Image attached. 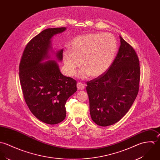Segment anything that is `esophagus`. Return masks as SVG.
Listing matches in <instances>:
<instances>
[{
  "label": "esophagus",
  "instance_id": "esophagus-1",
  "mask_svg": "<svg viewBox=\"0 0 160 160\" xmlns=\"http://www.w3.org/2000/svg\"><path fill=\"white\" fill-rule=\"evenodd\" d=\"M77 87L78 90H83L85 88V85L81 82H78L77 84Z\"/></svg>",
  "mask_w": 160,
  "mask_h": 160
}]
</instances>
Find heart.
<instances>
[{
	"label": "heart",
	"instance_id": "heart-1",
	"mask_svg": "<svg viewBox=\"0 0 160 160\" xmlns=\"http://www.w3.org/2000/svg\"><path fill=\"white\" fill-rule=\"evenodd\" d=\"M118 52L115 37L108 32H92L79 35L72 39L70 49L62 52L65 69L72 76L82 62L80 77L88 75L96 78L103 75L112 64Z\"/></svg>",
	"mask_w": 160,
	"mask_h": 160
}]
</instances>
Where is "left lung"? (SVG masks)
<instances>
[{"mask_svg": "<svg viewBox=\"0 0 160 160\" xmlns=\"http://www.w3.org/2000/svg\"><path fill=\"white\" fill-rule=\"evenodd\" d=\"M120 39L118 53L109 69L87 82L91 118L102 127L116 123L126 114L139 90L138 58L121 36Z\"/></svg>", "mask_w": 160, "mask_h": 160, "instance_id": "left-lung-1", "label": "left lung"}]
</instances>
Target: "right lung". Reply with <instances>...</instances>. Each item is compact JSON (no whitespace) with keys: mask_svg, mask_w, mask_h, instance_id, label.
Listing matches in <instances>:
<instances>
[{"mask_svg":"<svg viewBox=\"0 0 160 160\" xmlns=\"http://www.w3.org/2000/svg\"><path fill=\"white\" fill-rule=\"evenodd\" d=\"M66 28H48L27 44L19 65L20 82L25 101L32 114L51 125L60 123L66 116L65 103L77 91V82L63 75L56 61L49 60L51 38ZM63 50L56 54L62 60Z\"/></svg>","mask_w":160,"mask_h":160,"instance_id":"add662e5","label":"right lung"}]
</instances>
